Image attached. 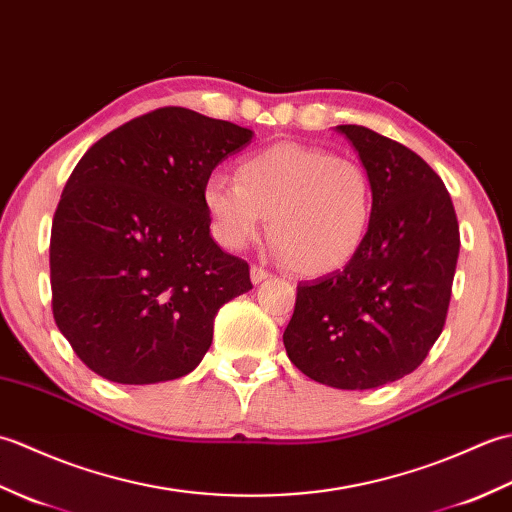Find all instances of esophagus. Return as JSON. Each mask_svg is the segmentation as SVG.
Masks as SVG:
<instances>
[{
	"mask_svg": "<svg viewBox=\"0 0 512 512\" xmlns=\"http://www.w3.org/2000/svg\"><path fill=\"white\" fill-rule=\"evenodd\" d=\"M268 277H270V273L266 268H262V266L250 268V279H253V284H262V281L268 279Z\"/></svg>",
	"mask_w": 512,
	"mask_h": 512,
	"instance_id": "34e87169",
	"label": "esophagus"
}]
</instances>
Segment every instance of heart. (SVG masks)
Here are the masks:
<instances>
[{
  "mask_svg": "<svg viewBox=\"0 0 512 512\" xmlns=\"http://www.w3.org/2000/svg\"><path fill=\"white\" fill-rule=\"evenodd\" d=\"M202 200L215 235L239 250L264 231L303 275L345 266L361 248L374 213L372 178L356 160L321 147L277 143L246 156L237 180L213 173Z\"/></svg>",
  "mask_w": 512,
  "mask_h": 512,
  "instance_id": "b5f03b06",
  "label": "heart"
}]
</instances>
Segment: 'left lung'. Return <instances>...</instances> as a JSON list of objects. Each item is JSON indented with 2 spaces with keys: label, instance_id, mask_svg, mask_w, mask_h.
I'll return each mask as SVG.
<instances>
[{
  "label": "left lung",
  "instance_id": "left-lung-1",
  "mask_svg": "<svg viewBox=\"0 0 512 512\" xmlns=\"http://www.w3.org/2000/svg\"><path fill=\"white\" fill-rule=\"evenodd\" d=\"M372 178L374 213L343 270L297 286L288 358L317 383L374 389L411 374L447 321L460 226L440 176L405 145L339 125Z\"/></svg>",
  "mask_w": 512,
  "mask_h": 512
}]
</instances>
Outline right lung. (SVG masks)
Masks as SVG:
<instances>
[{
	"label": "right lung",
	"mask_w": 512,
	"mask_h": 512,
	"mask_svg": "<svg viewBox=\"0 0 512 512\" xmlns=\"http://www.w3.org/2000/svg\"><path fill=\"white\" fill-rule=\"evenodd\" d=\"M253 132L160 107L94 143L52 220V314L76 356L121 385L193 372L215 314L244 295V259L213 242L202 191Z\"/></svg>",
	"instance_id": "1"
}]
</instances>
